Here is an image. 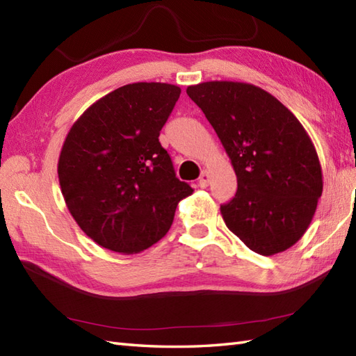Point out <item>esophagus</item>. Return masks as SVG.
<instances>
[{
  "label": "esophagus",
  "instance_id": "1",
  "mask_svg": "<svg viewBox=\"0 0 356 356\" xmlns=\"http://www.w3.org/2000/svg\"><path fill=\"white\" fill-rule=\"evenodd\" d=\"M199 185H200V188H207L209 185V172L207 170L202 171L200 179H199Z\"/></svg>",
  "mask_w": 356,
  "mask_h": 356
}]
</instances>
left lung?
I'll use <instances>...</instances> for the list:
<instances>
[{
    "instance_id": "1",
    "label": "left lung",
    "mask_w": 356,
    "mask_h": 356,
    "mask_svg": "<svg viewBox=\"0 0 356 356\" xmlns=\"http://www.w3.org/2000/svg\"><path fill=\"white\" fill-rule=\"evenodd\" d=\"M229 156L237 193L220 207L228 229L260 255L293 246L323 193L321 163L305 127L252 84L209 81L186 88Z\"/></svg>"
}]
</instances>
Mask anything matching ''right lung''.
<instances>
[{
  "label": "right lung",
  "instance_id": "add662e5",
  "mask_svg": "<svg viewBox=\"0 0 356 356\" xmlns=\"http://www.w3.org/2000/svg\"><path fill=\"white\" fill-rule=\"evenodd\" d=\"M180 96L165 82L116 88L82 113L58 161L74 222L102 248L138 254L171 228L179 202L193 194L159 142Z\"/></svg>",
  "mask_w": 356,
  "mask_h": 356
}]
</instances>
